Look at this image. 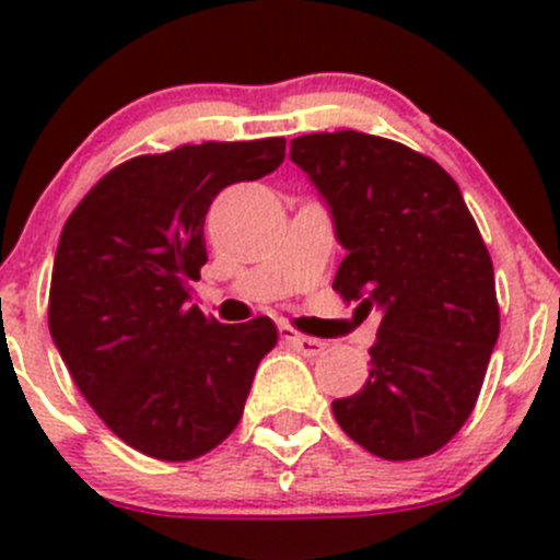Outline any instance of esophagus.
I'll list each match as a JSON object with an SVG mask.
<instances>
[{
    "mask_svg": "<svg viewBox=\"0 0 560 560\" xmlns=\"http://www.w3.org/2000/svg\"><path fill=\"white\" fill-rule=\"evenodd\" d=\"M279 332H281V338H284L287 343H292V347H295L298 352L308 354V358H314V354L325 352V341H319V338H314V336H303V332L292 330L290 325H281Z\"/></svg>",
    "mask_w": 560,
    "mask_h": 560,
    "instance_id": "34e87169",
    "label": "esophagus"
}]
</instances>
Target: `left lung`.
Wrapping results in <instances>:
<instances>
[{"label": "left lung", "instance_id": "obj_1", "mask_svg": "<svg viewBox=\"0 0 560 560\" xmlns=\"http://www.w3.org/2000/svg\"><path fill=\"white\" fill-rule=\"evenodd\" d=\"M290 156L327 200L347 248L332 290L382 312L369 380L332 400V415L371 455H433L477 406L501 327L477 222L453 175L395 140L314 132L292 140Z\"/></svg>", "mask_w": 560, "mask_h": 560}]
</instances>
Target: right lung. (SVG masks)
<instances>
[{"label":"right lung","mask_w":560,"mask_h":560,"mask_svg":"<svg viewBox=\"0 0 560 560\" xmlns=\"http://www.w3.org/2000/svg\"><path fill=\"white\" fill-rule=\"evenodd\" d=\"M284 138L178 145L121 162L89 189L61 230L48 327L100 420L138 453L195 460L244 415L270 316L222 325L189 306L208 262L213 197L284 160Z\"/></svg>","instance_id":"1"}]
</instances>
